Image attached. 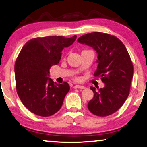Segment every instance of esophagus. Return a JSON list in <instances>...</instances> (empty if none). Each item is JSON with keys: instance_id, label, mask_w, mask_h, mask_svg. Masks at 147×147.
I'll use <instances>...</instances> for the list:
<instances>
[{"instance_id": "obj_1", "label": "esophagus", "mask_w": 147, "mask_h": 147, "mask_svg": "<svg viewBox=\"0 0 147 147\" xmlns=\"http://www.w3.org/2000/svg\"><path fill=\"white\" fill-rule=\"evenodd\" d=\"M74 88H80V89H84V88H85L84 86H81V85H74Z\"/></svg>"}]
</instances>
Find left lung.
<instances>
[{"instance_id": "left-lung-1", "label": "left lung", "mask_w": 147, "mask_h": 147, "mask_svg": "<svg viewBox=\"0 0 147 147\" xmlns=\"http://www.w3.org/2000/svg\"><path fill=\"white\" fill-rule=\"evenodd\" d=\"M78 42L92 47L98 53V65L94 74L105 83L102 88L90 86L94 97L88 104L92 114L107 117L117 111L129 96L133 65L125 45L117 37L94 32L82 35Z\"/></svg>"}]
</instances>
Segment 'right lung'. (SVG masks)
Segmentation results:
<instances>
[{"mask_svg": "<svg viewBox=\"0 0 147 147\" xmlns=\"http://www.w3.org/2000/svg\"><path fill=\"white\" fill-rule=\"evenodd\" d=\"M76 36L38 37L28 40L14 65L16 89L28 110L40 117H49L61 108L70 90L67 82L57 84L49 77V71L61 60V52L75 41Z\"/></svg>", "mask_w": 147, "mask_h": 147, "instance_id": "right-lung-1", "label": "right lung"}]
</instances>
